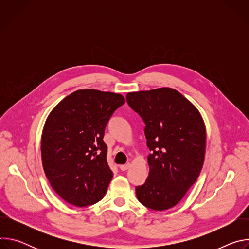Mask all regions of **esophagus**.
Returning a JSON list of instances; mask_svg holds the SVG:
<instances>
[{"mask_svg":"<svg viewBox=\"0 0 249 249\" xmlns=\"http://www.w3.org/2000/svg\"><path fill=\"white\" fill-rule=\"evenodd\" d=\"M130 166H131V163H130V162H127L126 164H122V165H120L119 167H120V169H121L122 171H125V170H127Z\"/></svg>","mask_w":249,"mask_h":249,"instance_id":"obj_1","label":"esophagus"}]
</instances>
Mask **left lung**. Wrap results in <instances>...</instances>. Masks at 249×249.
I'll return each mask as SVG.
<instances>
[{
    "label": "left lung",
    "instance_id": "1",
    "mask_svg": "<svg viewBox=\"0 0 249 249\" xmlns=\"http://www.w3.org/2000/svg\"><path fill=\"white\" fill-rule=\"evenodd\" d=\"M130 107L146 124L150 173L136 187L138 200L155 211L178 203L195 183L205 158L206 130L195 106L180 92L161 88L130 92Z\"/></svg>",
    "mask_w": 249,
    "mask_h": 249
}]
</instances>
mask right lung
Listing matches in <instances>:
<instances>
[{"label":"right lung","mask_w":249,"mask_h":249,"mask_svg":"<svg viewBox=\"0 0 249 249\" xmlns=\"http://www.w3.org/2000/svg\"><path fill=\"white\" fill-rule=\"evenodd\" d=\"M119 93L80 89L65 97L48 116L41 138L42 164L52 188L66 202L87 207L107 191L113 172L103 136Z\"/></svg>","instance_id":"add662e5"}]
</instances>
